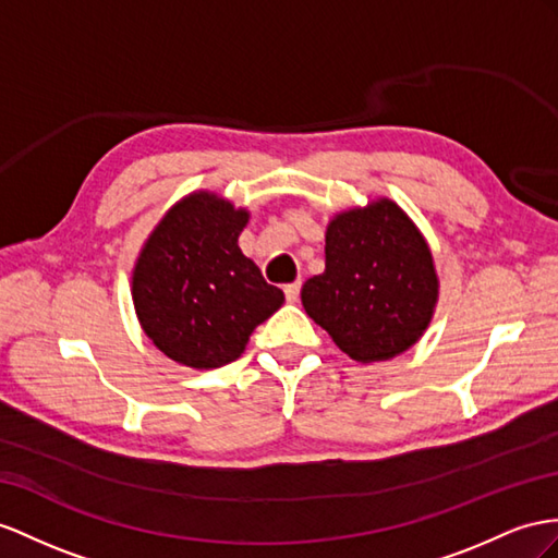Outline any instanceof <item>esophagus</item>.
I'll return each instance as SVG.
<instances>
[{
	"label": "esophagus",
	"mask_w": 558,
	"mask_h": 558,
	"mask_svg": "<svg viewBox=\"0 0 558 558\" xmlns=\"http://www.w3.org/2000/svg\"><path fill=\"white\" fill-rule=\"evenodd\" d=\"M299 292H302V280H294L290 284H284V296H288V302H296Z\"/></svg>",
	"instance_id": "obj_1"
}]
</instances>
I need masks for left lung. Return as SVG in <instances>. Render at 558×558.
Wrapping results in <instances>:
<instances>
[{
	"instance_id": "1",
	"label": "left lung",
	"mask_w": 558,
	"mask_h": 558,
	"mask_svg": "<svg viewBox=\"0 0 558 558\" xmlns=\"http://www.w3.org/2000/svg\"><path fill=\"white\" fill-rule=\"evenodd\" d=\"M438 278L432 252L403 209L379 199L327 226L325 270L302 304L353 361H387L410 349L432 320Z\"/></svg>"
}]
</instances>
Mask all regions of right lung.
Listing matches in <instances>:
<instances>
[{
	"mask_svg": "<svg viewBox=\"0 0 558 558\" xmlns=\"http://www.w3.org/2000/svg\"><path fill=\"white\" fill-rule=\"evenodd\" d=\"M245 223V209L195 193L167 211L143 247L134 306L171 361L197 369L233 363L254 327L282 306V290L238 247Z\"/></svg>",
	"mask_w": 558,
	"mask_h": 558,
	"instance_id": "add662e5",
	"label": "right lung"
}]
</instances>
